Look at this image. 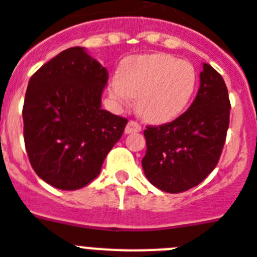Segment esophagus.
<instances>
[{"mask_svg":"<svg viewBox=\"0 0 257 257\" xmlns=\"http://www.w3.org/2000/svg\"><path fill=\"white\" fill-rule=\"evenodd\" d=\"M141 131V126L136 121H129L125 126V133L129 135V133H136V132H140Z\"/></svg>","mask_w":257,"mask_h":257,"instance_id":"obj_1","label":"esophagus"}]
</instances>
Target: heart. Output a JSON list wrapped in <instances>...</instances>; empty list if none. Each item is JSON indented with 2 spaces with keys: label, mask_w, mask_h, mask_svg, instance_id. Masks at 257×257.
Segmentation results:
<instances>
[{
  "label": "heart",
  "mask_w": 257,
  "mask_h": 257,
  "mask_svg": "<svg viewBox=\"0 0 257 257\" xmlns=\"http://www.w3.org/2000/svg\"><path fill=\"white\" fill-rule=\"evenodd\" d=\"M197 74L189 62L164 54L135 55L124 60L120 75L108 84L110 99L136 108L145 120L164 124L178 117L193 97Z\"/></svg>",
  "instance_id": "obj_1"
}]
</instances>
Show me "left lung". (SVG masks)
Instances as JSON below:
<instances>
[{
	"label": "left lung",
	"mask_w": 257,
	"mask_h": 257,
	"mask_svg": "<svg viewBox=\"0 0 257 257\" xmlns=\"http://www.w3.org/2000/svg\"><path fill=\"white\" fill-rule=\"evenodd\" d=\"M199 78L197 97L185 113L144 131V173L152 185L166 193L199 185L215 169L224 147L231 109L226 83L207 63Z\"/></svg>",
	"instance_id": "8db88e82"
}]
</instances>
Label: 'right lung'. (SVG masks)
I'll return each mask as SVG.
<instances>
[{
  "instance_id": "right-lung-1",
  "label": "right lung",
  "mask_w": 257,
  "mask_h": 257,
  "mask_svg": "<svg viewBox=\"0 0 257 257\" xmlns=\"http://www.w3.org/2000/svg\"><path fill=\"white\" fill-rule=\"evenodd\" d=\"M108 71L84 47L43 64L25 95L24 137L34 172L60 190H78L99 176L128 120L101 108Z\"/></svg>"
}]
</instances>
